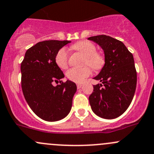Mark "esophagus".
<instances>
[{"mask_svg": "<svg viewBox=\"0 0 154 154\" xmlns=\"http://www.w3.org/2000/svg\"><path fill=\"white\" fill-rule=\"evenodd\" d=\"M82 86V84H81V83H78V84H77V88H81Z\"/></svg>", "mask_w": 154, "mask_h": 154, "instance_id": "obj_1", "label": "esophagus"}]
</instances>
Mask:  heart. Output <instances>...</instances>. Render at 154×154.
Wrapping results in <instances>:
<instances>
[{"label": "heart", "mask_w": 154, "mask_h": 154, "mask_svg": "<svg viewBox=\"0 0 154 154\" xmlns=\"http://www.w3.org/2000/svg\"><path fill=\"white\" fill-rule=\"evenodd\" d=\"M72 48L77 51L85 57L83 63L88 64L94 69H100L105 64V57L101 53L97 51V48L93 43L87 40L80 41L72 46ZM55 63L59 68L65 69L68 67L69 54L66 48H62L57 52L55 55ZM91 74V69L88 66L82 68H72L68 70L66 76L71 81L75 82H82L86 77Z\"/></svg>", "instance_id": "b5f03b06"}]
</instances>
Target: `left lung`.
I'll list each match as a JSON object with an SVG mask.
<instances>
[{
	"mask_svg": "<svg viewBox=\"0 0 154 154\" xmlns=\"http://www.w3.org/2000/svg\"><path fill=\"white\" fill-rule=\"evenodd\" d=\"M104 51L105 64L94 77L102 83L94 85L89 96L96 115L107 119L118 117L128 109L135 94L137 72L133 54L122 42L106 35L90 37Z\"/></svg>",
	"mask_w": 154,
	"mask_h": 154,
	"instance_id": "8db88e82",
	"label": "left lung"
}]
</instances>
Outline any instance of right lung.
I'll list each match as a JSON object with an SVG mask.
<instances>
[{
	"instance_id": "right-lung-1",
	"label": "right lung",
	"mask_w": 154,
	"mask_h": 154,
	"mask_svg": "<svg viewBox=\"0 0 154 154\" xmlns=\"http://www.w3.org/2000/svg\"><path fill=\"white\" fill-rule=\"evenodd\" d=\"M69 40H46L29 48L20 66L21 86L24 97L33 112L40 119L55 122L70 112L72 99L77 91L74 82H61L64 74L55 63L58 51Z\"/></svg>"
}]
</instances>
